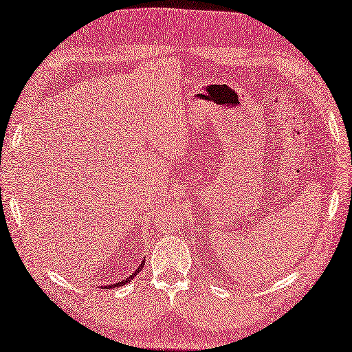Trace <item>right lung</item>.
I'll return each mask as SVG.
<instances>
[{
    "instance_id": "obj_1",
    "label": "right lung",
    "mask_w": 352,
    "mask_h": 352,
    "mask_svg": "<svg viewBox=\"0 0 352 352\" xmlns=\"http://www.w3.org/2000/svg\"><path fill=\"white\" fill-rule=\"evenodd\" d=\"M144 265H145V258L140 261V265L134 269V272L130 275V276H126V278H124V280H121V281H118V283H111V284H107V286H104L106 289H113V287H119V286H124V284H126L129 281H131L134 276H136L140 271H142V267H144Z\"/></svg>"
}]
</instances>
